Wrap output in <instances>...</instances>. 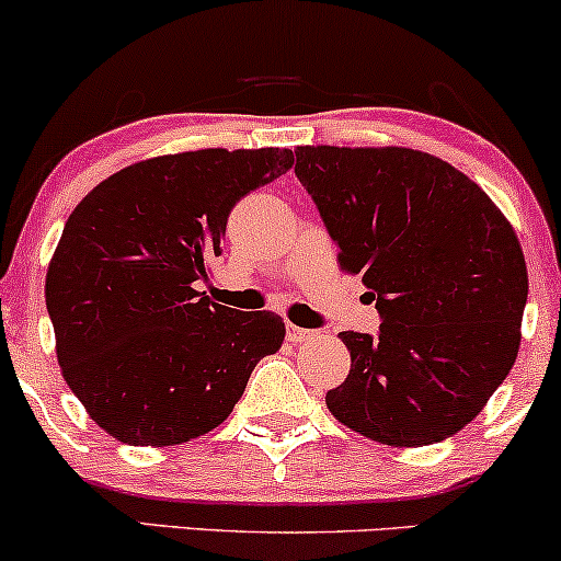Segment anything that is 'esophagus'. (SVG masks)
Listing matches in <instances>:
<instances>
[{"mask_svg": "<svg viewBox=\"0 0 561 561\" xmlns=\"http://www.w3.org/2000/svg\"><path fill=\"white\" fill-rule=\"evenodd\" d=\"M313 330H302V327H295V324H287V340L289 343H306V340L313 337Z\"/></svg>", "mask_w": 561, "mask_h": 561, "instance_id": "34e87169", "label": "esophagus"}]
</instances>
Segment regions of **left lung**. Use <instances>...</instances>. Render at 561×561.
Instances as JSON below:
<instances>
[{
    "label": "left lung",
    "mask_w": 561,
    "mask_h": 561,
    "mask_svg": "<svg viewBox=\"0 0 561 561\" xmlns=\"http://www.w3.org/2000/svg\"><path fill=\"white\" fill-rule=\"evenodd\" d=\"M300 184L362 274L377 337L340 332L351 371L327 409L353 433L420 448L465 430L523 340L527 266L514 227L467 173L411 147L295 150Z\"/></svg>",
    "instance_id": "1"
}]
</instances>
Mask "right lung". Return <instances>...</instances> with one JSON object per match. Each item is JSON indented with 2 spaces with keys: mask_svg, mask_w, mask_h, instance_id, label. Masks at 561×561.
Segmentation results:
<instances>
[{
  "mask_svg": "<svg viewBox=\"0 0 561 561\" xmlns=\"http://www.w3.org/2000/svg\"><path fill=\"white\" fill-rule=\"evenodd\" d=\"M293 150H208L139 160L73 208L47 268L62 377L128 446H179L221 424L263 356L285 343L272 311L197 293L237 199L293 169Z\"/></svg>",
  "mask_w": 561,
  "mask_h": 561,
  "instance_id": "obj_1",
  "label": "right lung"
}]
</instances>
